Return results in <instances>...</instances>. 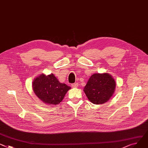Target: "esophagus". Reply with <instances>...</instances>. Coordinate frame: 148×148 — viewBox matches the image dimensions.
Wrapping results in <instances>:
<instances>
[{
    "label": "esophagus",
    "instance_id": "34e87169",
    "mask_svg": "<svg viewBox=\"0 0 148 148\" xmlns=\"http://www.w3.org/2000/svg\"><path fill=\"white\" fill-rule=\"evenodd\" d=\"M71 86L73 87H77L78 86V84L77 83H73V84H71Z\"/></svg>",
    "mask_w": 148,
    "mask_h": 148
}]
</instances>
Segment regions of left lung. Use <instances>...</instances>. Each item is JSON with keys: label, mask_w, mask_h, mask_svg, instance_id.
I'll use <instances>...</instances> for the list:
<instances>
[{"label": "left lung", "mask_w": 148, "mask_h": 148, "mask_svg": "<svg viewBox=\"0 0 148 148\" xmlns=\"http://www.w3.org/2000/svg\"><path fill=\"white\" fill-rule=\"evenodd\" d=\"M115 86V82L111 75L97 73L90 77L83 90L92 103L103 104L112 97Z\"/></svg>", "instance_id": "1"}]
</instances>
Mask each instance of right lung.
I'll list each match as a JSON object with an SVG mask.
<instances>
[{
	"instance_id": "add662e5",
	"label": "right lung",
	"mask_w": 148,
	"mask_h": 148,
	"mask_svg": "<svg viewBox=\"0 0 148 148\" xmlns=\"http://www.w3.org/2000/svg\"><path fill=\"white\" fill-rule=\"evenodd\" d=\"M33 88L36 95L44 103L58 105L62 102L71 87L60 83L53 74L48 75L42 74L34 80Z\"/></svg>"
}]
</instances>
